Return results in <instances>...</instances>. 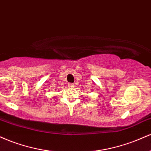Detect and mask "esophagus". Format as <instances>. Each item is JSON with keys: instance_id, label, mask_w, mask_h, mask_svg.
Masks as SVG:
<instances>
[{"instance_id": "esophagus-1", "label": "esophagus", "mask_w": 151, "mask_h": 151, "mask_svg": "<svg viewBox=\"0 0 151 151\" xmlns=\"http://www.w3.org/2000/svg\"><path fill=\"white\" fill-rule=\"evenodd\" d=\"M69 87L70 88H74V84H69Z\"/></svg>"}]
</instances>
